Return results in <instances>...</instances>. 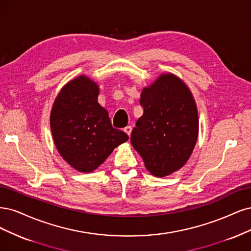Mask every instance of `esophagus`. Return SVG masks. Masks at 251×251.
Listing matches in <instances>:
<instances>
[{"label":"esophagus","mask_w":251,"mask_h":251,"mask_svg":"<svg viewBox=\"0 0 251 251\" xmlns=\"http://www.w3.org/2000/svg\"><path fill=\"white\" fill-rule=\"evenodd\" d=\"M131 130H132L131 126H126V127L124 128V131L128 134V136H130V134H131Z\"/></svg>","instance_id":"34e87169"}]
</instances>
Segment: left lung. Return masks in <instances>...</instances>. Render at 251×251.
I'll return each mask as SVG.
<instances>
[{
	"instance_id": "1",
	"label": "left lung",
	"mask_w": 251,
	"mask_h": 251,
	"mask_svg": "<svg viewBox=\"0 0 251 251\" xmlns=\"http://www.w3.org/2000/svg\"><path fill=\"white\" fill-rule=\"evenodd\" d=\"M144 108L131 132V145L148 171L165 177L182 168L198 139L197 105L189 86L172 73H163L145 86Z\"/></svg>"
}]
</instances>
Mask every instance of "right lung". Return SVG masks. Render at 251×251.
Returning a JSON list of instances; mask_svg holds the SVG:
<instances>
[{
  "instance_id": "add662e5",
  "label": "right lung",
  "mask_w": 251,
  "mask_h": 251,
  "mask_svg": "<svg viewBox=\"0 0 251 251\" xmlns=\"http://www.w3.org/2000/svg\"><path fill=\"white\" fill-rule=\"evenodd\" d=\"M99 85L80 75L63 85L55 98L50 126L55 147L75 170L91 173L102 165L128 135L111 126L98 103Z\"/></svg>"
}]
</instances>
